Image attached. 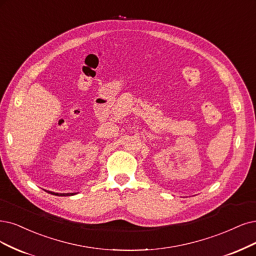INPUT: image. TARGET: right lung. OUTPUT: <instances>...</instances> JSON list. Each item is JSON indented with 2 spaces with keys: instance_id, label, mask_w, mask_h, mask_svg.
Wrapping results in <instances>:
<instances>
[{
  "instance_id": "1",
  "label": "right lung",
  "mask_w": 256,
  "mask_h": 256,
  "mask_svg": "<svg viewBox=\"0 0 256 256\" xmlns=\"http://www.w3.org/2000/svg\"><path fill=\"white\" fill-rule=\"evenodd\" d=\"M56 195H58V193H56ZM70 195H74V193H68V194H61L60 196H70Z\"/></svg>"
}]
</instances>
